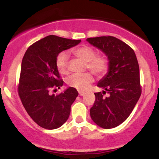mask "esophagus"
Segmentation results:
<instances>
[{
  "mask_svg": "<svg viewBox=\"0 0 159 159\" xmlns=\"http://www.w3.org/2000/svg\"><path fill=\"white\" fill-rule=\"evenodd\" d=\"M78 94H79L80 96H84V95L85 94V93L82 92V91H79V92H78Z\"/></svg>",
  "mask_w": 159,
  "mask_h": 159,
  "instance_id": "esophagus-1",
  "label": "esophagus"
}]
</instances>
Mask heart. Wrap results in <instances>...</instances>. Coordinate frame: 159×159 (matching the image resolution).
<instances>
[{
  "label": "heart",
  "mask_w": 159,
  "mask_h": 159,
  "mask_svg": "<svg viewBox=\"0 0 159 159\" xmlns=\"http://www.w3.org/2000/svg\"><path fill=\"white\" fill-rule=\"evenodd\" d=\"M72 53L78 59L86 63V69L96 75L102 77L106 74L108 69V61L105 56L96 55V51L90 46L82 45L72 51ZM68 54L61 52L56 58V67L61 74L68 72ZM93 81L92 74L85 72L82 74H72L66 78L67 84L78 90H84Z\"/></svg>",
  "instance_id": "heart-1"
}]
</instances>
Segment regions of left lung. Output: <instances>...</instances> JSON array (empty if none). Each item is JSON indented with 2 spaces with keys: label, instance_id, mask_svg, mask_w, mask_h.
I'll return each mask as SVG.
<instances>
[{
  "label": "left lung",
  "instance_id": "8db88e82",
  "mask_svg": "<svg viewBox=\"0 0 159 159\" xmlns=\"http://www.w3.org/2000/svg\"><path fill=\"white\" fill-rule=\"evenodd\" d=\"M87 41L104 52L108 60L107 74L98 82L103 92L95 93L91 119L103 129H112L129 117L141 94L140 70L134 50L114 36L87 38ZM109 93L107 98L103 94Z\"/></svg>",
  "mask_w": 159,
  "mask_h": 159
}]
</instances>
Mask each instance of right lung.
Wrapping results in <instances>:
<instances>
[{"instance_id":"add662e5","label":"right lung","mask_w":159,"mask_h":159,"mask_svg":"<svg viewBox=\"0 0 159 159\" xmlns=\"http://www.w3.org/2000/svg\"><path fill=\"white\" fill-rule=\"evenodd\" d=\"M81 41L50 35L30 45L23 57L19 97L29 116L42 128L57 129L68 120L77 90L68 87L57 96L49 91L63 85L56 67L57 57Z\"/></svg>"}]
</instances>
